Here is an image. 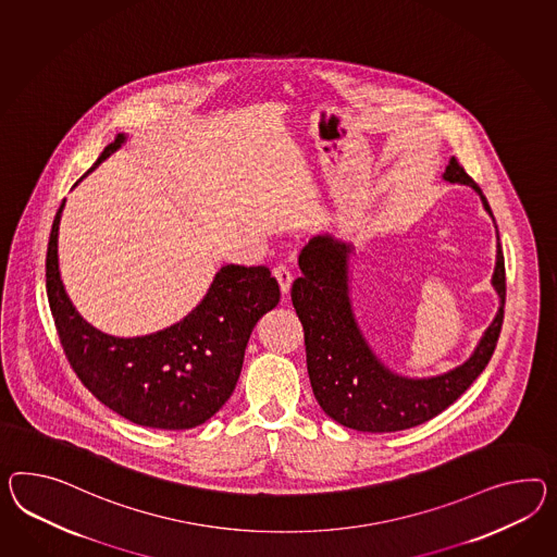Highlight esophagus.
<instances>
[{
  "label": "esophagus",
  "mask_w": 557,
  "mask_h": 557,
  "mask_svg": "<svg viewBox=\"0 0 557 557\" xmlns=\"http://www.w3.org/2000/svg\"><path fill=\"white\" fill-rule=\"evenodd\" d=\"M274 278L278 281V286H281V293L283 295H288V290H290V285H293V272L285 264H278L276 269H274Z\"/></svg>",
  "instance_id": "34e87169"
}]
</instances>
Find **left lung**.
Instances as JSON below:
<instances>
[{
  "label": "left lung",
  "mask_w": 557,
  "mask_h": 557,
  "mask_svg": "<svg viewBox=\"0 0 557 557\" xmlns=\"http://www.w3.org/2000/svg\"><path fill=\"white\" fill-rule=\"evenodd\" d=\"M444 182L469 186L479 194L486 214L491 206L481 187L450 158ZM495 224V218H493ZM497 228V224H495ZM356 244L333 234H317L302 248L290 299L305 331L307 370L323 412L345 429L398 432L413 429L455 404L483 373L495 351L505 307V258L497 232V257L491 285L499 309L471 356L453 370L429 377L404 375L377 357L357 323L351 300V258Z\"/></svg>",
  "instance_id": "1"
}]
</instances>
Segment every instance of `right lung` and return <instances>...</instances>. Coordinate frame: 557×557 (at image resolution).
<instances>
[{"mask_svg":"<svg viewBox=\"0 0 557 557\" xmlns=\"http://www.w3.org/2000/svg\"><path fill=\"white\" fill-rule=\"evenodd\" d=\"M128 135L107 145L97 163L111 158ZM58 208L46 257V290L58 337L72 370L95 398L128 422L159 430L196 429L228 401L243 371L246 343L281 290L267 267L224 264L203 299L170 327L137 337H116L92 327L76 311L58 262Z\"/></svg>","mask_w":557,"mask_h":557,"instance_id":"right-lung-1","label":"right lung"}]
</instances>
